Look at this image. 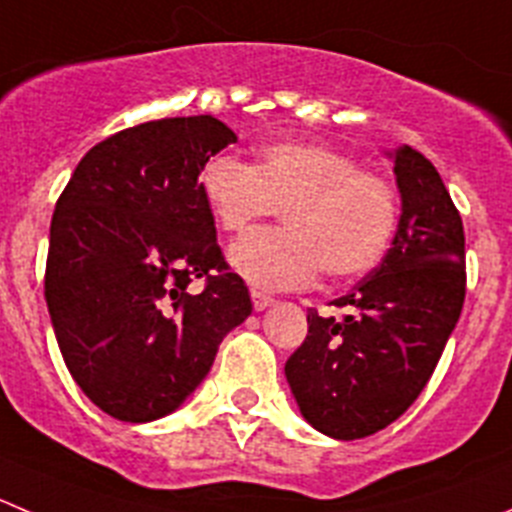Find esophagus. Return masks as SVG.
Masks as SVG:
<instances>
[{
  "label": "esophagus",
  "instance_id": "1",
  "mask_svg": "<svg viewBox=\"0 0 512 512\" xmlns=\"http://www.w3.org/2000/svg\"><path fill=\"white\" fill-rule=\"evenodd\" d=\"M251 301H253V309L264 311V309H269L271 304H274V296L266 294V291L251 289Z\"/></svg>",
  "mask_w": 512,
  "mask_h": 512
}]
</instances>
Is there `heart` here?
<instances>
[{
  "instance_id": "heart-1",
  "label": "heart",
  "mask_w": 512,
  "mask_h": 512,
  "mask_svg": "<svg viewBox=\"0 0 512 512\" xmlns=\"http://www.w3.org/2000/svg\"><path fill=\"white\" fill-rule=\"evenodd\" d=\"M198 183L213 221L228 233L281 206L286 228L248 231L228 251L233 271L256 289H299L321 269L332 281L362 279L397 231V188L321 143H269L253 165L216 155Z\"/></svg>"
}]
</instances>
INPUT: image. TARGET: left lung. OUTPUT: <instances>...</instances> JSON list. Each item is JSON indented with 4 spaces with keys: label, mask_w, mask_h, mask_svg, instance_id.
Returning <instances> with one entry per match:
<instances>
[{
    "label": "left lung",
    "mask_w": 512,
    "mask_h": 512,
    "mask_svg": "<svg viewBox=\"0 0 512 512\" xmlns=\"http://www.w3.org/2000/svg\"><path fill=\"white\" fill-rule=\"evenodd\" d=\"M394 173L402 218L392 248L332 304L344 319L309 309V332L286 362L301 415L337 440L392 425L420 397L465 301V231L435 165L399 148Z\"/></svg>",
    "instance_id": "left-lung-1"
}]
</instances>
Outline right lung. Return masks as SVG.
<instances>
[{
    "mask_svg": "<svg viewBox=\"0 0 512 512\" xmlns=\"http://www.w3.org/2000/svg\"><path fill=\"white\" fill-rule=\"evenodd\" d=\"M231 143L213 115L133 125L87 150L57 198L47 309L72 379L115 420L170 415L251 314L198 183Z\"/></svg>",
    "mask_w": 512,
    "mask_h": 512,
    "instance_id": "1",
    "label": "right lung"
}]
</instances>
